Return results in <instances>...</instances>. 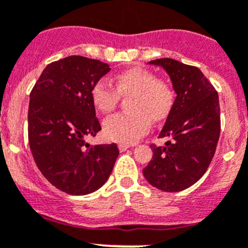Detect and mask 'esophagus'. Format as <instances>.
Returning a JSON list of instances; mask_svg holds the SVG:
<instances>
[{
  "instance_id": "obj_1",
  "label": "esophagus",
  "mask_w": 248,
  "mask_h": 248,
  "mask_svg": "<svg viewBox=\"0 0 248 248\" xmlns=\"http://www.w3.org/2000/svg\"><path fill=\"white\" fill-rule=\"evenodd\" d=\"M128 148H129L128 144H124V143L119 144V150L120 151H126Z\"/></svg>"
}]
</instances>
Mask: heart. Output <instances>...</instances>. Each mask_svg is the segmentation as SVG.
I'll list each match as a JSON object with an SVG mask.
<instances>
[{"label":"heart","mask_w":248,"mask_h":248,"mask_svg":"<svg viewBox=\"0 0 248 248\" xmlns=\"http://www.w3.org/2000/svg\"><path fill=\"white\" fill-rule=\"evenodd\" d=\"M114 86L99 80L91 91L92 103L98 111L107 114L116 108L120 95L131 98L127 102L129 112L108 117L103 124L105 138L111 141L133 144L148 133L151 120L160 122L170 114L174 92L168 83L157 80L155 74L141 68H131L117 74Z\"/></svg>","instance_id":"1"}]
</instances>
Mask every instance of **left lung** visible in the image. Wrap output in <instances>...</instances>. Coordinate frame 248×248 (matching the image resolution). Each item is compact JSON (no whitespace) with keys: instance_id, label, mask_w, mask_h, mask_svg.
I'll list each match as a JSON object with an SVG mask.
<instances>
[{"instance_id":"8db88e82","label":"left lung","mask_w":248,"mask_h":248,"mask_svg":"<svg viewBox=\"0 0 248 248\" xmlns=\"http://www.w3.org/2000/svg\"><path fill=\"white\" fill-rule=\"evenodd\" d=\"M149 64L165 69L177 97L158 136L170 140L151 144L154 155L143 174L155 188L177 193L195 184L212 161L220 134L219 98L196 66L170 58Z\"/></svg>"}]
</instances>
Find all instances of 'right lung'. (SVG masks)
<instances>
[{
	"instance_id": "add662e5",
	"label": "right lung",
	"mask_w": 248,
	"mask_h": 248,
	"mask_svg": "<svg viewBox=\"0 0 248 248\" xmlns=\"http://www.w3.org/2000/svg\"><path fill=\"white\" fill-rule=\"evenodd\" d=\"M107 63L71 55L48 64L30 93L29 145L43 177L70 195L104 185L120 151L116 144L90 145L85 137L102 129L91 98Z\"/></svg>"
}]
</instances>
